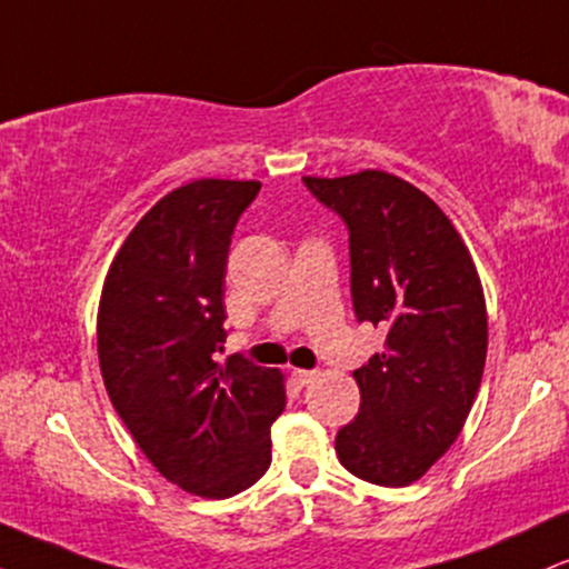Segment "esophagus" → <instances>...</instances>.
Returning a JSON list of instances; mask_svg holds the SVG:
<instances>
[{
	"label": "esophagus",
	"instance_id": "34e87169",
	"mask_svg": "<svg viewBox=\"0 0 569 569\" xmlns=\"http://www.w3.org/2000/svg\"><path fill=\"white\" fill-rule=\"evenodd\" d=\"M316 371H307V369H293L291 371V380L299 385V388H305V385H310L312 380H316Z\"/></svg>",
	"mask_w": 569,
	"mask_h": 569
}]
</instances>
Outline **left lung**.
<instances>
[{
    "mask_svg": "<svg viewBox=\"0 0 569 569\" xmlns=\"http://www.w3.org/2000/svg\"><path fill=\"white\" fill-rule=\"evenodd\" d=\"M350 230L358 321L382 326L385 352L352 371L358 417L337 433L358 479L407 487L452 447L487 361V302L473 257L447 213L401 176H305Z\"/></svg>",
    "mask_w": 569,
    "mask_h": 569,
    "instance_id": "obj_1",
    "label": "left lung"
}]
</instances>
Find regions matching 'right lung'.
<instances>
[{
    "instance_id": "right-lung-1",
    "label": "right lung",
    "mask_w": 569,
    "mask_h": 569,
    "mask_svg": "<svg viewBox=\"0 0 569 569\" xmlns=\"http://www.w3.org/2000/svg\"><path fill=\"white\" fill-rule=\"evenodd\" d=\"M259 187L198 179L168 192L120 246L98 302V363L117 415L147 460L198 498L262 479L286 407L283 371L213 361L230 238Z\"/></svg>"
}]
</instances>
